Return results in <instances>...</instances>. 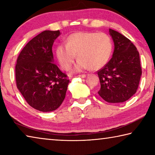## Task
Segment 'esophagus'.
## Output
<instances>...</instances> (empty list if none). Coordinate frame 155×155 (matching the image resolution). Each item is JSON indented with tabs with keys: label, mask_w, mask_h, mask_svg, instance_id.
Masks as SVG:
<instances>
[{
	"label": "esophagus",
	"mask_w": 155,
	"mask_h": 155,
	"mask_svg": "<svg viewBox=\"0 0 155 155\" xmlns=\"http://www.w3.org/2000/svg\"><path fill=\"white\" fill-rule=\"evenodd\" d=\"M78 77H80V78H85V77H86V75L85 74H82V75H78Z\"/></svg>",
	"instance_id": "1"
}]
</instances>
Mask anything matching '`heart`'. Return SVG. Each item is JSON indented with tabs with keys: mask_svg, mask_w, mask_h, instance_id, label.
<instances>
[{
	"mask_svg": "<svg viewBox=\"0 0 155 155\" xmlns=\"http://www.w3.org/2000/svg\"><path fill=\"white\" fill-rule=\"evenodd\" d=\"M113 51L111 39L105 33L77 32L69 35L66 44L56 48V57L61 66L68 70L78 59L73 71L82 72L88 68L98 70L108 63Z\"/></svg>",
	"mask_w": 155,
	"mask_h": 155,
	"instance_id": "b5f03b06",
	"label": "heart"
}]
</instances>
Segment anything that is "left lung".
Segmentation results:
<instances>
[{
    "mask_svg": "<svg viewBox=\"0 0 155 155\" xmlns=\"http://www.w3.org/2000/svg\"><path fill=\"white\" fill-rule=\"evenodd\" d=\"M114 43L112 58L98 72L101 83L99 96L110 103L127 101L137 91L141 68L140 54L131 41L109 28Z\"/></svg>",
    "mask_w": 155,
    "mask_h": 155,
    "instance_id": "obj_1",
    "label": "left lung"
}]
</instances>
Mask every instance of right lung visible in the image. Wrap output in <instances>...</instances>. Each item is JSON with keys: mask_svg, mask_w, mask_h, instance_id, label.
Segmentation results:
<instances>
[{"mask_svg": "<svg viewBox=\"0 0 155 155\" xmlns=\"http://www.w3.org/2000/svg\"><path fill=\"white\" fill-rule=\"evenodd\" d=\"M59 31H44L27 44L15 65L17 87L27 103L42 112L59 108L69 83L54 64L52 47Z\"/></svg>", "mask_w": 155, "mask_h": 155, "instance_id": "right-lung-1", "label": "right lung"}]
</instances>
